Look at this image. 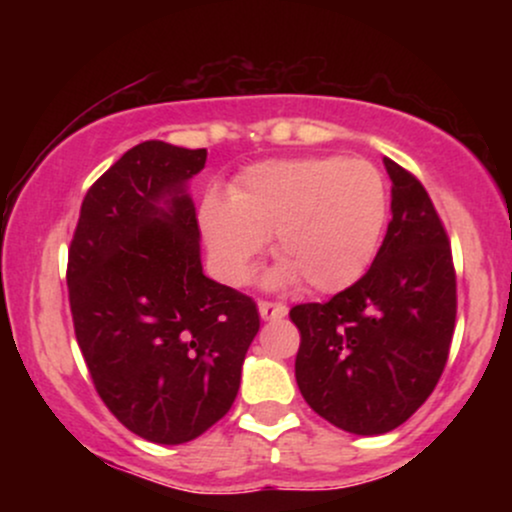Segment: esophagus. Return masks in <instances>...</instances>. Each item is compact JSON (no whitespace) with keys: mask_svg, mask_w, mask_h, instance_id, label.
Segmentation results:
<instances>
[{"mask_svg":"<svg viewBox=\"0 0 512 512\" xmlns=\"http://www.w3.org/2000/svg\"><path fill=\"white\" fill-rule=\"evenodd\" d=\"M257 308H260L262 320H281V317H286V313H289V310H286V305L274 303V301H260Z\"/></svg>","mask_w":512,"mask_h":512,"instance_id":"1","label":"esophagus"}]
</instances>
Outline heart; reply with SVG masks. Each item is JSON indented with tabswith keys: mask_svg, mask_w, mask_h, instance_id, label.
<instances>
[{
	"mask_svg": "<svg viewBox=\"0 0 512 512\" xmlns=\"http://www.w3.org/2000/svg\"><path fill=\"white\" fill-rule=\"evenodd\" d=\"M387 211L383 175L363 158H279L240 173L231 199L204 197L199 228L228 284L250 279L264 240L274 236V257L281 260L274 284L303 281L313 293H334L368 272Z\"/></svg>",
	"mask_w": 512,
	"mask_h": 512,
	"instance_id": "b5f03b06",
	"label": "heart"
}]
</instances>
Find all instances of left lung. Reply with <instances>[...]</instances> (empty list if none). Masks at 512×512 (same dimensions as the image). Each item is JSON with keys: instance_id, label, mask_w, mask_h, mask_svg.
Instances as JSON below:
<instances>
[{"instance_id": "obj_1", "label": "left lung", "mask_w": 512, "mask_h": 512, "mask_svg": "<svg viewBox=\"0 0 512 512\" xmlns=\"http://www.w3.org/2000/svg\"><path fill=\"white\" fill-rule=\"evenodd\" d=\"M392 219L373 264L327 303L291 308L296 383L315 414L356 436L409 419L438 385L457 315L450 238L426 187L392 158Z\"/></svg>"}]
</instances>
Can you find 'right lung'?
Returning <instances> with one entry per match:
<instances>
[{"label":"right lung","instance_id":"add662e5","mask_svg":"<svg viewBox=\"0 0 512 512\" xmlns=\"http://www.w3.org/2000/svg\"><path fill=\"white\" fill-rule=\"evenodd\" d=\"M204 163L207 149L137 144L88 187L69 245V308L96 392L161 445L228 414L260 330L255 301L202 272L185 185Z\"/></svg>","mask_w":512,"mask_h":512}]
</instances>
